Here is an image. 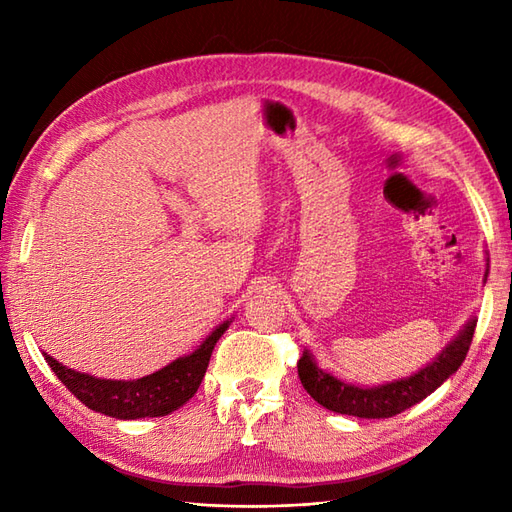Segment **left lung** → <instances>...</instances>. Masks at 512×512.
I'll return each mask as SVG.
<instances>
[{"label": "left lung", "mask_w": 512, "mask_h": 512, "mask_svg": "<svg viewBox=\"0 0 512 512\" xmlns=\"http://www.w3.org/2000/svg\"><path fill=\"white\" fill-rule=\"evenodd\" d=\"M473 332L475 319L455 336L447 345V350H444L436 361L420 369L418 374H413L405 380H396V383L369 389L341 383L339 378H334L328 372L319 369L308 352H303L297 363L301 385L306 387L308 394L317 400L319 405L330 411L356 418H391L433 394L444 380L458 372V367L466 358V352H469Z\"/></svg>", "instance_id": "1"}]
</instances>
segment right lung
Instances as JSON below:
<instances>
[{"mask_svg": "<svg viewBox=\"0 0 512 512\" xmlns=\"http://www.w3.org/2000/svg\"><path fill=\"white\" fill-rule=\"evenodd\" d=\"M226 328L228 321L222 323L193 354L182 356L171 365L162 367L160 372L138 380L94 378L63 367L48 354H43V358L61 383L70 389V394L79 398L88 409L121 420L158 418L176 411L193 398L206 374V367H209L213 347Z\"/></svg>", "mask_w": 512, "mask_h": 512, "instance_id": "add662e5", "label": "right lung"}]
</instances>
